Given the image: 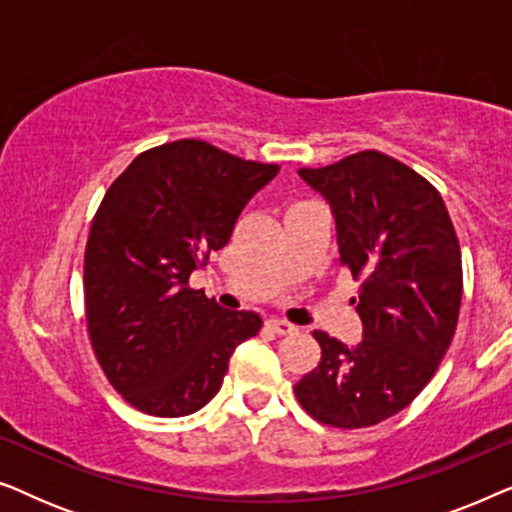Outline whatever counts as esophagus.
<instances>
[{
    "label": "esophagus",
    "mask_w": 512,
    "mask_h": 512,
    "mask_svg": "<svg viewBox=\"0 0 512 512\" xmlns=\"http://www.w3.org/2000/svg\"><path fill=\"white\" fill-rule=\"evenodd\" d=\"M268 326H270L272 331H275L277 335H291V333L298 331L296 326L289 324V321H284V319H270Z\"/></svg>",
    "instance_id": "obj_1"
}]
</instances>
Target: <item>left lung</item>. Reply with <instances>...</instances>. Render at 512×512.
Returning a JSON list of instances; mask_svg holds the SVG:
<instances>
[{"mask_svg": "<svg viewBox=\"0 0 512 512\" xmlns=\"http://www.w3.org/2000/svg\"><path fill=\"white\" fill-rule=\"evenodd\" d=\"M298 177L331 207L340 265L361 279L363 340L314 331L319 366L296 384L321 424L361 429L408 408L457 331L461 251L440 193L408 165L361 151Z\"/></svg>", "mask_w": 512, "mask_h": 512, "instance_id": "obj_1", "label": "left lung"}]
</instances>
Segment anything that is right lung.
Instances as JSON below:
<instances>
[{
	"label": "right lung",
	"instance_id": "add662e5",
	"mask_svg": "<svg viewBox=\"0 0 512 512\" xmlns=\"http://www.w3.org/2000/svg\"><path fill=\"white\" fill-rule=\"evenodd\" d=\"M277 172L179 139L139 153L109 186L86 244V319L104 375L137 410H200L235 347L261 331L256 312L223 310L188 277L226 247L237 216Z\"/></svg>",
	"mask_w": 512,
	"mask_h": 512
}]
</instances>
